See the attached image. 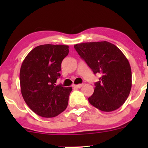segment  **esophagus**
Wrapping results in <instances>:
<instances>
[{
	"label": "esophagus",
	"instance_id": "34e87169",
	"mask_svg": "<svg viewBox=\"0 0 148 148\" xmlns=\"http://www.w3.org/2000/svg\"><path fill=\"white\" fill-rule=\"evenodd\" d=\"M83 84H78V85H74L73 86V87L74 88H82V87L83 86Z\"/></svg>",
	"mask_w": 148,
	"mask_h": 148
}]
</instances>
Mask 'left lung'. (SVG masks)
Returning a JSON list of instances; mask_svg holds the SVG:
<instances>
[{"label":"left lung","instance_id":"8db88e82","mask_svg":"<svg viewBox=\"0 0 148 148\" xmlns=\"http://www.w3.org/2000/svg\"><path fill=\"white\" fill-rule=\"evenodd\" d=\"M74 48L94 74H101L89 102L104 112L120 108L132 86L131 66L126 56L118 47L106 41L80 43Z\"/></svg>","mask_w":148,"mask_h":148}]
</instances>
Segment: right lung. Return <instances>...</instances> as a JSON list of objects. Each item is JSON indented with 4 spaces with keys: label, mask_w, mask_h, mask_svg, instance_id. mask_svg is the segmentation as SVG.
Listing matches in <instances>:
<instances>
[{
    "label": "right lung",
    "mask_w": 148,
    "mask_h": 148,
    "mask_svg": "<svg viewBox=\"0 0 148 148\" xmlns=\"http://www.w3.org/2000/svg\"><path fill=\"white\" fill-rule=\"evenodd\" d=\"M69 46L44 44L26 56L20 69L22 96L31 110L45 118L60 114L67 107L72 88L56 85Z\"/></svg>",
    "instance_id": "right-lung-1"
}]
</instances>
